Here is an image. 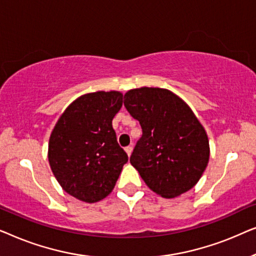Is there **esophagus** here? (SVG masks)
<instances>
[{"label": "esophagus", "mask_w": 256, "mask_h": 256, "mask_svg": "<svg viewBox=\"0 0 256 256\" xmlns=\"http://www.w3.org/2000/svg\"><path fill=\"white\" fill-rule=\"evenodd\" d=\"M126 152H127V155L128 156H130L132 155V146H126Z\"/></svg>", "instance_id": "esophagus-1"}]
</instances>
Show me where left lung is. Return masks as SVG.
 <instances>
[{
    "label": "left lung",
    "instance_id": "8db88e82",
    "mask_svg": "<svg viewBox=\"0 0 256 256\" xmlns=\"http://www.w3.org/2000/svg\"><path fill=\"white\" fill-rule=\"evenodd\" d=\"M124 106L141 124L130 163L148 188L164 198L191 190L208 166L210 144L188 104L169 90L141 87L124 94Z\"/></svg>",
    "mask_w": 256,
    "mask_h": 256
}]
</instances>
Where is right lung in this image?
<instances>
[{"label":"right lung","mask_w":256,"mask_h":256,"mask_svg":"<svg viewBox=\"0 0 256 256\" xmlns=\"http://www.w3.org/2000/svg\"><path fill=\"white\" fill-rule=\"evenodd\" d=\"M118 90L87 93L58 118L48 140V163L62 190L79 200L96 202L113 191L128 156L112 126L121 110Z\"/></svg>","instance_id":"1"}]
</instances>
